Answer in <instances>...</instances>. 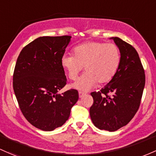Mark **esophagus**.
Returning a JSON list of instances; mask_svg holds the SVG:
<instances>
[{"label":"esophagus","mask_w":156,"mask_h":156,"mask_svg":"<svg viewBox=\"0 0 156 156\" xmlns=\"http://www.w3.org/2000/svg\"><path fill=\"white\" fill-rule=\"evenodd\" d=\"M78 95H79V98H82L86 95V93H84V92H78Z\"/></svg>","instance_id":"34e87169"}]
</instances>
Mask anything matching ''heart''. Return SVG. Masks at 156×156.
I'll list each match as a JSON object with an SVG mask.
<instances>
[{
	"label": "heart",
	"mask_w": 156,
	"mask_h": 156,
	"mask_svg": "<svg viewBox=\"0 0 156 156\" xmlns=\"http://www.w3.org/2000/svg\"><path fill=\"white\" fill-rule=\"evenodd\" d=\"M74 56L63 55L61 64L71 81H75L83 67L86 73L73 87L87 91L99 83L104 84L113 78L121 61L119 47L115 44L89 41L73 49Z\"/></svg>",
	"instance_id": "1"
}]
</instances>
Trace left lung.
<instances>
[{
    "instance_id": "1",
    "label": "left lung",
    "mask_w": 156,
    "mask_h": 156,
    "mask_svg": "<svg viewBox=\"0 0 156 156\" xmlns=\"http://www.w3.org/2000/svg\"><path fill=\"white\" fill-rule=\"evenodd\" d=\"M110 39H113L121 51V64L113 78L104 88L91 92L94 101L90 115L98 129L114 132L126 125L139 108L145 74L136 49L118 37ZM108 93L113 96L109 97Z\"/></svg>"
}]
</instances>
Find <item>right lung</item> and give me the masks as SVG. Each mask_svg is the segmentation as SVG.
<instances>
[{
  "label": "right lung",
  "instance_id": "add662e5",
  "mask_svg": "<svg viewBox=\"0 0 156 156\" xmlns=\"http://www.w3.org/2000/svg\"><path fill=\"white\" fill-rule=\"evenodd\" d=\"M71 36L39 37L23 48L13 74L19 107L32 125L44 131L61 126L78 100L76 90L59 94L66 83L61 58Z\"/></svg>",
  "mask_w": 156,
  "mask_h": 156
}]
</instances>
